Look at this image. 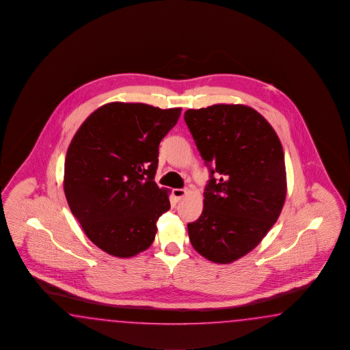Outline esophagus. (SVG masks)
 <instances>
[{
    "label": "esophagus",
    "mask_w": 350,
    "mask_h": 350,
    "mask_svg": "<svg viewBox=\"0 0 350 350\" xmlns=\"http://www.w3.org/2000/svg\"><path fill=\"white\" fill-rule=\"evenodd\" d=\"M186 194L187 189H185V188H176V189L172 191V196H173V198H174L176 202H179Z\"/></svg>",
    "instance_id": "esophagus-1"
}]
</instances>
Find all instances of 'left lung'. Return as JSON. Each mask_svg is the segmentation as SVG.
<instances>
[{
    "label": "left lung",
    "instance_id": "1",
    "mask_svg": "<svg viewBox=\"0 0 350 350\" xmlns=\"http://www.w3.org/2000/svg\"><path fill=\"white\" fill-rule=\"evenodd\" d=\"M185 120L211 173L202 215L187 225L189 240L207 260L230 264L279 218L286 198L282 146L270 123L241 104L188 109Z\"/></svg>",
    "mask_w": 350,
    "mask_h": 350
}]
</instances>
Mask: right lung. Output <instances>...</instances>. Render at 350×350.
I'll return each mask as SVG.
<instances>
[{"mask_svg": "<svg viewBox=\"0 0 350 350\" xmlns=\"http://www.w3.org/2000/svg\"><path fill=\"white\" fill-rule=\"evenodd\" d=\"M180 108L109 103L80 125L65 158L64 192L89 240L109 255L132 257L154 241L171 208L154 182L159 143Z\"/></svg>", "mask_w": 350, "mask_h": 350, "instance_id": "right-lung-1", "label": "right lung"}]
</instances>
